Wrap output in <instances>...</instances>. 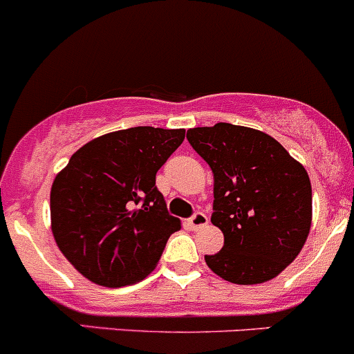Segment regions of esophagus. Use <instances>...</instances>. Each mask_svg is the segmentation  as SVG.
Here are the masks:
<instances>
[{"mask_svg":"<svg viewBox=\"0 0 354 354\" xmlns=\"http://www.w3.org/2000/svg\"><path fill=\"white\" fill-rule=\"evenodd\" d=\"M207 223H209V218L204 213H201V211H197V213L190 218V227H192V230L204 229V227H207Z\"/></svg>","mask_w":354,"mask_h":354,"instance_id":"34e87169","label":"esophagus"}]
</instances>
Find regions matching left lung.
<instances>
[{
    "label": "left lung",
    "mask_w": 354,
    "mask_h": 354,
    "mask_svg": "<svg viewBox=\"0 0 354 354\" xmlns=\"http://www.w3.org/2000/svg\"><path fill=\"white\" fill-rule=\"evenodd\" d=\"M188 143L213 171L211 223L223 248L206 255L214 274L236 285L270 281L302 250L313 220L309 174L272 136L218 122L194 127Z\"/></svg>",
    "instance_id": "obj_1"
}]
</instances>
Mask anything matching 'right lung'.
<instances>
[{
	"label": "right lung",
	"mask_w": 354,
	"mask_h": 354,
	"mask_svg": "<svg viewBox=\"0 0 354 354\" xmlns=\"http://www.w3.org/2000/svg\"><path fill=\"white\" fill-rule=\"evenodd\" d=\"M183 140L185 129L108 132L75 151L57 173L50 190L52 234L88 281L120 288L157 267L181 222L167 213L155 174Z\"/></svg>",
	"instance_id": "obj_1"
}]
</instances>
